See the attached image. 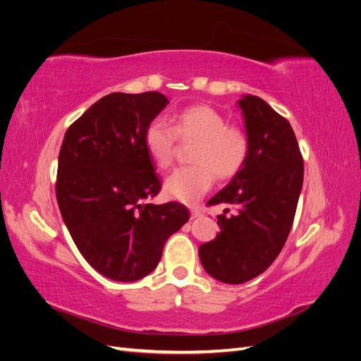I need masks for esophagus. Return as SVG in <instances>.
Wrapping results in <instances>:
<instances>
[{
	"instance_id": "1",
	"label": "esophagus",
	"mask_w": 361,
	"mask_h": 361,
	"mask_svg": "<svg viewBox=\"0 0 361 361\" xmlns=\"http://www.w3.org/2000/svg\"><path fill=\"white\" fill-rule=\"evenodd\" d=\"M203 214H202V211L200 209H197V207H191V218L194 220V218H199V216H202Z\"/></svg>"
}]
</instances>
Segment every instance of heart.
<instances>
[{
	"label": "heart",
	"mask_w": 361,
	"mask_h": 361,
	"mask_svg": "<svg viewBox=\"0 0 361 361\" xmlns=\"http://www.w3.org/2000/svg\"><path fill=\"white\" fill-rule=\"evenodd\" d=\"M178 138L195 141L191 161L194 166L174 170L164 182L170 199L195 203L211 190L215 180H228L245 167L250 140L241 126L227 125L226 117L209 105H194L179 113L173 126L161 117L150 120L145 130V147L158 169L171 166Z\"/></svg>",
	"instance_id": "1"
}]
</instances>
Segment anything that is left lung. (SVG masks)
Here are the masks:
<instances>
[{
    "label": "left lung",
    "instance_id": "1",
    "mask_svg": "<svg viewBox=\"0 0 361 361\" xmlns=\"http://www.w3.org/2000/svg\"><path fill=\"white\" fill-rule=\"evenodd\" d=\"M245 118L250 154L245 167L215 194L236 214L216 216L220 233L199 248L203 268L228 285H241L269 268L292 228L304 178V161L288 120L259 96L238 101Z\"/></svg>",
    "mask_w": 361,
    "mask_h": 361
}]
</instances>
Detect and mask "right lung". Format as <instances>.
I'll return each mask as SVG.
<instances>
[{
  "label": "right lung",
  "instance_id": "obj_1",
  "mask_svg": "<svg viewBox=\"0 0 361 361\" xmlns=\"http://www.w3.org/2000/svg\"><path fill=\"white\" fill-rule=\"evenodd\" d=\"M159 92L110 93L68 128L56 194L63 221L84 259L116 281L146 277L164 244L190 220L176 202H146L161 190L145 130L167 106Z\"/></svg>",
  "mask_w": 361,
  "mask_h": 361
}]
</instances>
